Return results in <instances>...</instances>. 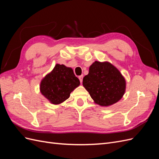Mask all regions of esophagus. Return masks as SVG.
Segmentation results:
<instances>
[{"mask_svg": "<svg viewBox=\"0 0 159 159\" xmlns=\"http://www.w3.org/2000/svg\"><path fill=\"white\" fill-rule=\"evenodd\" d=\"M83 78H84L83 75H81L79 76V79H80V81L81 83H82V81H83Z\"/></svg>", "mask_w": 159, "mask_h": 159, "instance_id": "1", "label": "esophagus"}]
</instances>
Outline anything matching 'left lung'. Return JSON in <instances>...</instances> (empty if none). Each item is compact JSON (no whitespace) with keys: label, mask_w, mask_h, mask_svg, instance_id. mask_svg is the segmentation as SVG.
I'll return each mask as SVG.
<instances>
[{"label":"left lung","mask_w":159,"mask_h":159,"mask_svg":"<svg viewBox=\"0 0 159 159\" xmlns=\"http://www.w3.org/2000/svg\"><path fill=\"white\" fill-rule=\"evenodd\" d=\"M83 85L94 103L102 107L118 102L126 90L125 79L109 61H94L83 79Z\"/></svg>","instance_id":"8db88e82"}]
</instances>
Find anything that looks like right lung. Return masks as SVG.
Masks as SVG:
<instances>
[{"label": "right lung", "instance_id": "right-lung-1", "mask_svg": "<svg viewBox=\"0 0 159 159\" xmlns=\"http://www.w3.org/2000/svg\"><path fill=\"white\" fill-rule=\"evenodd\" d=\"M80 84V81L72 68L57 64L41 80L40 91L52 104L59 105L68 99Z\"/></svg>", "mask_w": 159, "mask_h": 159}]
</instances>
